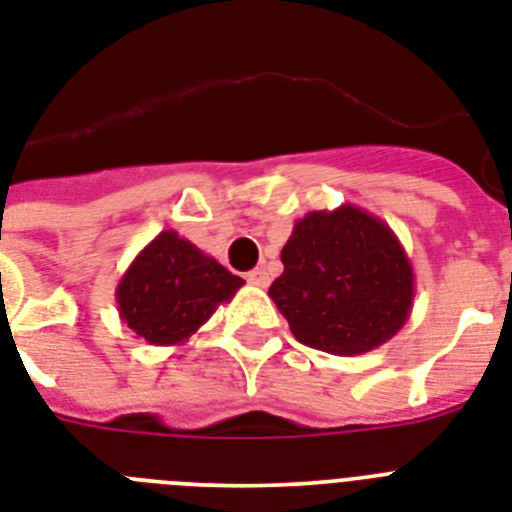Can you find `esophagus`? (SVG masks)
<instances>
[{
    "label": "esophagus",
    "mask_w": 512,
    "mask_h": 512,
    "mask_svg": "<svg viewBox=\"0 0 512 512\" xmlns=\"http://www.w3.org/2000/svg\"><path fill=\"white\" fill-rule=\"evenodd\" d=\"M247 281H249V284H255V286H268V284H270L268 270H265V268L249 270V273H247Z\"/></svg>",
    "instance_id": "esophagus-1"
}]
</instances>
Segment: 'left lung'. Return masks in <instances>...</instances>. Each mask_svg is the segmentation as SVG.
<instances>
[{"label": "left lung", "instance_id": "8db88e82", "mask_svg": "<svg viewBox=\"0 0 512 512\" xmlns=\"http://www.w3.org/2000/svg\"><path fill=\"white\" fill-rule=\"evenodd\" d=\"M284 273L270 284L297 342L328 355H363L410 318L415 276L394 231L363 207L313 210L281 249Z\"/></svg>", "mask_w": 512, "mask_h": 512}]
</instances>
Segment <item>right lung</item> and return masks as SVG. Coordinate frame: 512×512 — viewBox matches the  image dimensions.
<instances>
[{
  "instance_id": "right-lung-1",
  "label": "right lung",
  "mask_w": 512,
  "mask_h": 512,
  "mask_svg": "<svg viewBox=\"0 0 512 512\" xmlns=\"http://www.w3.org/2000/svg\"><path fill=\"white\" fill-rule=\"evenodd\" d=\"M242 278L226 270L176 231L160 234L141 249L118 281L120 321L155 347L184 344L228 302Z\"/></svg>"
}]
</instances>
